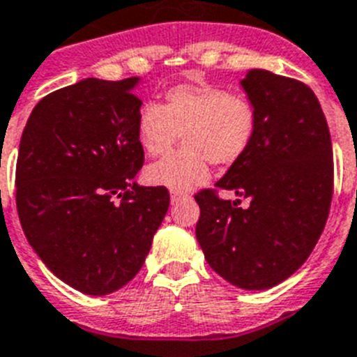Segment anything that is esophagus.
Segmentation results:
<instances>
[{
  "label": "esophagus",
  "mask_w": 357,
  "mask_h": 357,
  "mask_svg": "<svg viewBox=\"0 0 357 357\" xmlns=\"http://www.w3.org/2000/svg\"><path fill=\"white\" fill-rule=\"evenodd\" d=\"M188 199V195L185 193H178V191H172V204H178L181 200Z\"/></svg>",
  "instance_id": "obj_1"
}]
</instances>
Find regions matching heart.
<instances>
[{"label":"heart","instance_id":"obj_1","mask_svg":"<svg viewBox=\"0 0 357 357\" xmlns=\"http://www.w3.org/2000/svg\"><path fill=\"white\" fill-rule=\"evenodd\" d=\"M257 116L248 100L208 84L175 85L166 104H147L138 114V142L151 157L184 147L146 169V181L172 191H191L210 176V162L231 166L248 151Z\"/></svg>","mask_w":357,"mask_h":357}]
</instances>
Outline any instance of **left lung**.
<instances>
[{
    "mask_svg": "<svg viewBox=\"0 0 357 357\" xmlns=\"http://www.w3.org/2000/svg\"><path fill=\"white\" fill-rule=\"evenodd\" d=\"M255 109L252 146L215 190L195 195V234L220 278L266 290L299 270L319 241L334 191L332 142L319 100L303 82L252 69L241 79ZM219 189L249 200L225 201Z\"/></svg>",
    "mask_w": 357,
    "mask_h": 357,
    "instance_id": "1",
    "label": "left lung"
}]
</instances>
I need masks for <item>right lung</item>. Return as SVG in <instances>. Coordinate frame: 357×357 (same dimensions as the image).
<instances>
[{
	"instance_id": "obj_1",
	"label": "right lung",
	"mask_w": 357,
	"mask_h": 357,
	"mask_svg": "<svg viewBox=\"0 0 357 357\" xmlns=\"http://www.w3.org/2000/svg\"><path fill=\"white\" fill-rule=\"evenodd\" d=\"M140 78H85L41 98L23 129L16 208L25 237L56 278L107 296L142 268L166 217V188L135 182Z\"/></svg>"
}]
</instances>
